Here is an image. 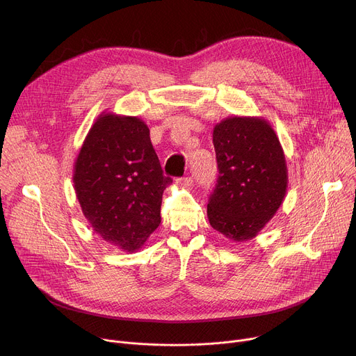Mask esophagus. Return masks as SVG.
<instances>
[{"instance_id":"esophagus-1","label":"esophagus","mask_w":356,"mask_h":356,"mask_svg":"<svg viewBox=\"0 0 356 356\" xmlns=\"http://www.w3.org/2000/svg\"><path fill=\"white\" fill-rule=\"evenodd\" d=\"M180 180H181V184L186 186V187H190V186L193 184V177H190V176L183 177V179H180Z\"/></svg>"}]
</instances>
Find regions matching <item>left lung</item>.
<instances>
[{"instance_id":"1","label":"left lung","mask_w":356,"mask_h":356,"mask_svg":"<svg viewBox=\"0 0 356 356\" xmlns=\"http://www.w3.org/2000/svg\"><path fill=\"white\" fill-rule=\"evenodd\" d=\"M213 145L218 177L207 204L210 225L236 243L251 240L286 193L280 140L266 119L233 116L214 126Z\"/></svg>"}]
</instances>
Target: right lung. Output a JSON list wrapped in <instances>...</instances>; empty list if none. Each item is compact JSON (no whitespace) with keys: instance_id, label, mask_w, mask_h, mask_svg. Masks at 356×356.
<instances>
[{"instance_id":"1","label":"right lung","mask_w":356,"mask_h":356,"mask_svg":"<svg viewBox=\"0 0 356 356\" xmlns=\"http://www.w3.org/2000/svg\"><path fill=\"white\" fill-rule=\"evenodd\" d=\"M170 183L143 120L113 113L96 119L74 168L76 197L95 233L120 250H139L159 227Z\"/></svg>"}]
</instances>
